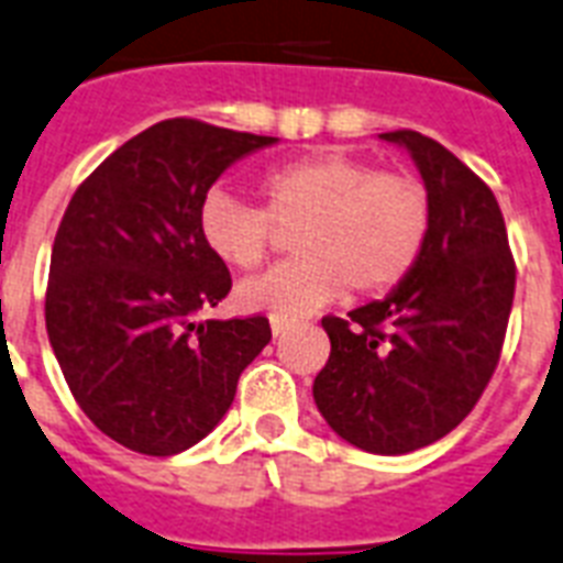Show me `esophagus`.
I'll return each mask as SVG.
<instances>
[{
  "label": "esophagus",
  "mask_w": 563,
  "mask_h": 563,
  "mask_svg": "<svg viewBox=\"0 0 563 563\" xmlns=\"http://www.w3.org/2000/svg\"><path fill=\"white\" fill-rule=\"evenodd\" d=\"M269 329H273V334H276V338H282V334L290 329V320H278V317H273V320H269Z\"/></svg>",
  "instance_id": "obj_1"
}]
</instances>
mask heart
Listing matches in <instances>:
<instances>
[{
	"label": "heart",
	"instance_id": "obj_1",
	"mask_svg": "<svg viewBox=\"0 0 563 563\" xmlns=\"http://www.w3.org/2000/svg\"><path fill=\"white\" fill-rule=\"evenodd\" d=\"M264 205L211 190L199 205V241L232 269L267 258L278 229L296 258L238 287L250 311L299 320L350 287L385 294L411 276L429 246L434 205L411 173H387L346 152H313L261 176Z\"/></svg>",
	"mask_w": 563,
	"mask_h": 563
}]
</instances>
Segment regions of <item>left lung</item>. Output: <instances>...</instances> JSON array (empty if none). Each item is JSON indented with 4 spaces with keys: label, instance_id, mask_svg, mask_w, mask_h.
Listing matches in <instances>:
<instances>
[{
    "label": "left lung",
    "instance_id": "obj_1",
    "mask_svg": "<svg viewBox=\"0 0 563 563\" xmlns=\"http://www.w3.org/2000/svg\"><path fill=\"white\" fill-rule=\"evenodd\" d=\"M434 205L420 264L385 299L322 317L331 352L313 402L352 446L405 455L440 440L485 394L511 317L514 267L494 190L446 146L399 129Z\"/></svg>",
    "mask_w": 563,
    "mask_h": 563
}]
</instances>
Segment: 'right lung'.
Wrapping results in <instances>:
<instances>
[{"instance_id":"right-lung-1","label":"right lung","mask_w":563,"mask_h":563,"mask_svg":"<svg viewBox=\"0 0 563 563\" xmlns=\"http://www.w3.org/2000/svg\"><path fill=\"white\" fill-rule=\"evenodd\" d=\"M276 137L202 120L150 125L78 185L55 234L46 331L78 408L141 455H176L222 420L273 338L267 317L202 320L232 276L199 241V205Z\"/></svg>"}]
</instances>
